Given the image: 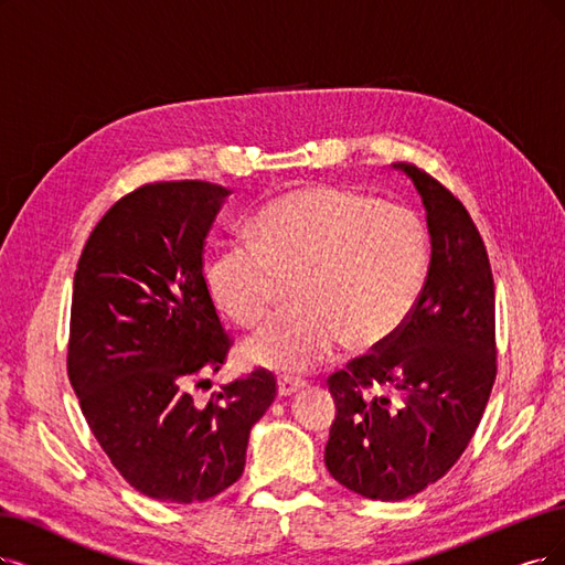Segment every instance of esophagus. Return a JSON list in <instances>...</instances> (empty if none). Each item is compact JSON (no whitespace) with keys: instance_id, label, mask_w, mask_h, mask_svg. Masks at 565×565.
Masks as SVG:
<instances>
[{"instance_id":"esophagus-1","label":"esophagus","mask_w":565,"mask_h":565,"mask_svg":"<svg viewBox=\"0 0 565 565\" xmlns=\"http://www.w3.org/2000/svg\"><path fill=\"white\" fill-rule=\"evenodd\" d=\"M305 386V380H298V377H279V382H277V388H279V395H294V393H298L300 388Z\"/></svg>"}]
</instances>
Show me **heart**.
<instances>
[{"instance_id": "1", "label": "heart", "mask_w": 565, "mask_h": 565, "mask_svg": "<svg viewBox=\"0 0 565 565\" xmlns=\"http://www.w3.org/2000/svg\"><path fill=\"white\" fill-rule=\"evenodd\" d=\"M254 242H230L206 260L204 281L223 315L260 323L296 281L298 307L244 344L250 363L296 374L347 342L372 351L409 321L428 275V239L409 209L335 185H309L267 202Z\"/></svg>"}]
</instances>
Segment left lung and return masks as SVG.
I'll list each match as a JSON object with an SVG mask.
<instances>
[{
    "instance_id": "left-lung-1",
    "label": "left lung",
    "mask_w": 565,
    "mask_h": 565,
    "mask_svg": "<svg viewBox=\"0 0 565 565\" xmlns=\"http://www.w3.org/2000/svg\"><path fill=\"white\" fill-rule=\"evenodd\" d=\"M419 191L430 265L403 330L328 388L338 416L326 468L372 500H405L445 477L482 422L495 382V294L482 235L449 188L416 164H395Z\"/></svg>"
}]
</instances>
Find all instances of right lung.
I'll return each instance as SVG.
<instances>
[{
	"label": "right lung",
	"instance_id": "right-lung-1",
	"mask_svg": "<svg viewBox=\"0 0 565 565\" xmlns=\"http://www.w3.org/2000/svg\"><path fill=\"white\" fill-rule=\"evenodd\" d=\"M227 193L209 181L135 188L99 218L74 275L67 374L81 412L125 482L167 503L233 487L248 433L277 395L265 367L204 407L188 393L233 347L202 260Z\"/></svg>",
	"mask_w": 565,
	"mask_h": 565
}]
</instances>
